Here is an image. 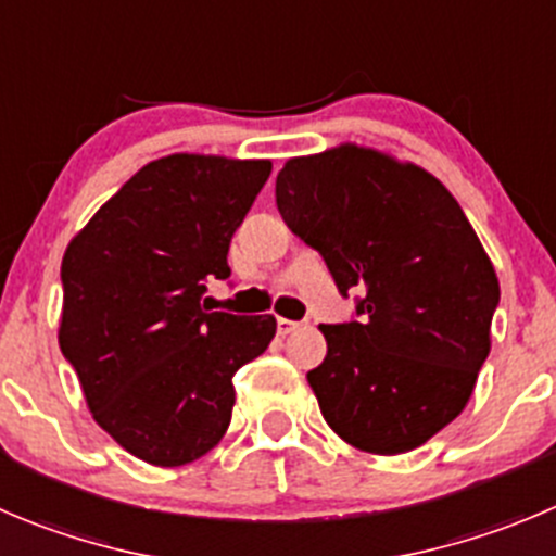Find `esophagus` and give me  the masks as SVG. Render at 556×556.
<instances>
[{"label": "esophagus", "mask_w": 556, "mask_h": 556, "mask_svg": "<svg viewBox=\"0 0 556 556\" xmlns=\"http://www.w3.org/2000/svg\"><path fill=\"white\" fill-rule=\"evenodd\" d=\"M300 327V321H292V319H283V316H278V336H289V332H294Z\"/></svg>", "instance_id": "obj_1"}]
</instances>
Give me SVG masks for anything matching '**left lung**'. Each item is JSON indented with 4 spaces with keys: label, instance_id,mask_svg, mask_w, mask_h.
Instances as JSON below:
<instances>
[{
    "label": "left lung",
    "instance_id": "1",
    "mask_svg": "<svg viewBox=\"0 0 556 556\" xmlns=\"http://www.w3.org/2000/svg\"><path fill=\"white\" fill-rule=\"evenodd\" d=\"M289 229L319 251L354 319L321 325L308 371L327 426L377 456L456 420L491 346L500 281L451 190L412 163L343 144L292 157L275 179Z\"/></svg>",
    "mask_w": 556,
    "mask_h": 556
}]
</instances>
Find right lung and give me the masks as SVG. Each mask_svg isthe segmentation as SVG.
Masks as SVG:
<instances>
[{"label": "right lung", "instance_id": "add662e5", "mask_svg": "<svg viewBox=\"0 0 556 556\" xmlns=\"http://www.w3.org/2000/svg\"><path fill=\"white\" fill-rule=\"evenodd\" d=\"M269 161L168 155L147 163L67 245L60 349L92 417L155 467L195 462L231 422V377L264 352L273 316L202 305L267 182Z\"/></svg>", "mask_w": 556, "mask_h": 556}]
</instances>
